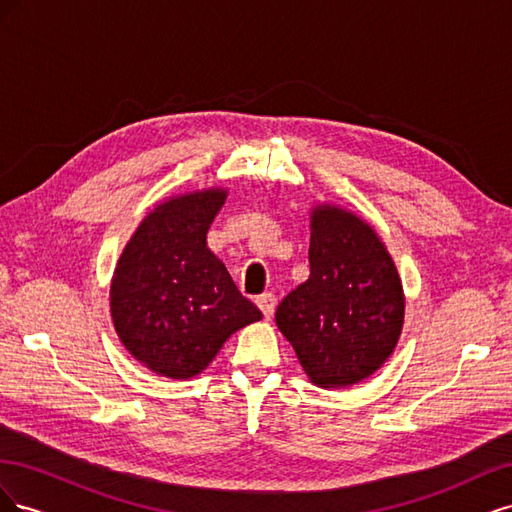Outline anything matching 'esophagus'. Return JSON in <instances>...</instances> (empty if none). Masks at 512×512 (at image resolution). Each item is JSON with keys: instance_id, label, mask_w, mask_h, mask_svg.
Segmentation results:
<instances>
[{"instance_id": "1", "label": "esophagus", "mask_w": 512, "mask_h": 512, "mask_svg": "<svg viewBox=\"0 0 512 512\" xmlns=\"http://www.w3.org/2000/svg\"><path fill=\"white\" fill-rule=\"evenodd\" d=\"M256 305L260 307V312L265 314V318H271L273 312H275V305H277V297L273 292H265L260 294V297L256 299Z\"/></svg>"}]
</instances>
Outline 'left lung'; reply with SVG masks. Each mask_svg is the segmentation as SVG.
Returning <instances> with one entry per match:
<instances>
[{
    "label": "left lung",
    "mask_w": 512,
    "mask_h": 512,
    "mask_svg": "<svg viewBox=\"0 0 512 512\" xmlns=\"http://www.w3.org/2000/svg\"><path fill=\"white\" fill-rule=\"evenodd\" d=\"M309 226V277L280 303L275 322L309 380L346 389L393 354L404 329V286L378 232L356 213L322 203Z\"/></svg>",
    "instance_id": "1"
}]
</instances>
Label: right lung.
<instances>
[{
  "label": "right lung",
  "mask_w": 512,
  "mask_h": 512,
  "mask_svg": "<svg viewBox=\"0 0 512 512\" xmlns=\"http://www.w3.org/2000/svg\"><path fill=\"white\" fill-rule=\"evenodd\" d=\"M226 196L224 188H207L162 200L117 260L115 331L134 359L158 376H198L232 333L262 318L207 247Z\"/></svg>",
  "instance_id": "add662e5"
}]
</instances>
